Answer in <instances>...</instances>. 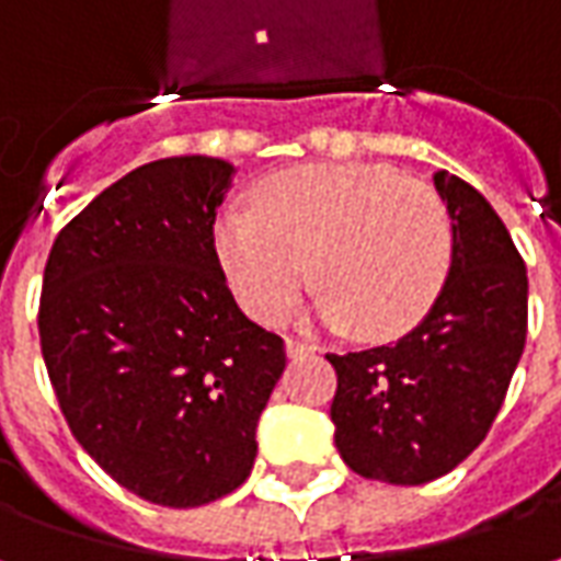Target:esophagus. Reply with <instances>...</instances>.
Here are the masks:
<instances>
[{
	"mask_svg": "<svg viewBox=\"0 0 561 561\" xmlns=\"http://www.w3.org/2000/svg\"><path fill=\"white\" fill-rule=\"evenodd\" d=\"M316 348L309 345V342H297V340H288L285 342V354L291 357V360H297V357H306V354H312Z\"/></svg>",
	"mask_w": 561,
	"mask_h": 561,
	"instance_id": "1",
	"label": "esophagus"
}]
</instances>
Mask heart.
<instances>
[{
    "label": "heart",
    "instance_id": "heart-1",
    "mask_svg": "<svg viewBox=\"0 0 561 561\" xmlns=\"http://www.w3.org/2000/svg\"><path fill=\"white\" fill-rule=\"evenodd\" d=\"M237 300L279 324L316 279L318 316L366 340L402 336L433 309L450 270V221L433 188L388 164H300L257 185L255 209L216 225Z\"/></svg>",
    "mask_w": 561,
    "mask_h": 561
}]
</instances>
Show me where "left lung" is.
<instances>
[{
	"mask_svg": "<svg viewBox=\"0 0 561 561\" xmlns=\"http://www.w3.org/2000/svg\"><path fill=\"white\" fill-rule=\"evenodd\" d=\"M450 216V270L433 309L393 345L328 354L330 421L345 466L417 486L481 445L526 345L529 279L505 221L454 173L433 176Z\"/></svg>",
	"mask_w": 561,
	"mask_h": 561,
	"instance_id": "8db88e82",
	"label": "left lung"
}]
</instances>
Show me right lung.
<instances>
[{
	"instance_id": "obj_1",
	"label": "right lung",
	"mask_w": 561,
	"mask_h": 561,
	"mask_svg": "<svg viewBox=\"0 0 561 561\" xmlns=\"http://www.w3.org/2000/svg\"><path fill=\"white\" fill-rule=\"evenodd\" d=\"M231 161L140 164L56 237L38 333L56 400L116 483L164 507L233 493L285 345L240 312L213 245Z\"/></svg>"
}]
</instances>
